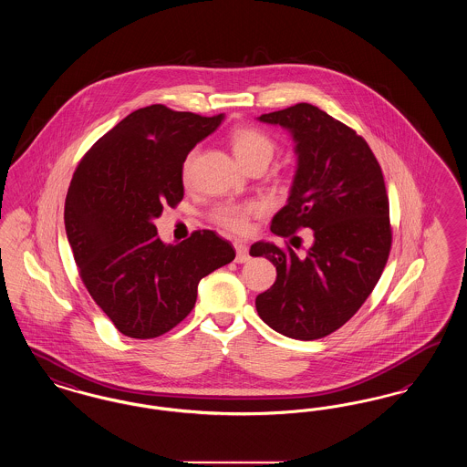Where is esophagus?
Segmentation results:
<instances>
[{
  "mask_svg": "<svg viewBox=\"0 0 467 467\" xmlns=\"http://www.w3.org/2000/svg\"><path fill=\"white\" fill-rule=\"evenodd\" d=\"M234 248H236V263L244 265V263H246V261L250 259V255H248V246H246V244H234Z\"/></svg>",
  "mask_w": 467,
  "mask_h": 467,
  "instance_id": "esophagus-1",
  "label": "esophagus"
}]
</instances>
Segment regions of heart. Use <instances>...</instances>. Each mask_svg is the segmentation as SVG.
<instances>
[{"instance_id":"1","label":"heart","mask_w":467,"mask_h":467,"mask_svg":"<svg viewBox=\"0 0 467 467\" xmlns=\"http://www.w3.org/2000/svg\"><path fill=\"white\" fill-rule=\"evenodd\" d=\"M231 149L234 157L240 161L242 166H250L254 162H269L275 154V141L269 134L252 128L244 126L236 128L231 136ZM196 150H191L183 162H182V180L185 183L192 178V164H194ZM266 212L265 204L250 201V202H223L213 208L212 221L233 234H244L250 229V223L257 217H261Z\"/></svg>"}]
</instances>
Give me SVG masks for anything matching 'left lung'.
Instances as JSON below:
<instances>
[{"label": "left lung", "mask_w": 467, "mask_h": 467, "mask_svg": "<svg viewBox=\"0 0 467 467\" xmlns=\"http://www.w3.org/2000/svg\"><path fill=\"white\" fill-rule=\"evenodd\" d=\"M259 120L285 128L297 156L289 200L273 217L271 233L297 248L296 231L311 229V244L305 255L289 244L250 246L252 257L276 267L275 284L255 297V308L276 333L318 339L356 315L387 265L392 231L383 173L362 136L310 103Z\"/></svg>", "instance_id": "1"}]
</instances>
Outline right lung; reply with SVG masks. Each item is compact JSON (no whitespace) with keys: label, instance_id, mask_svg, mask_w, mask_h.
I'll return each mask as SVG.
<instances>
[{"label":"right lung","instance_id":"add662e5","mask_svg":"<svg viewBox=\"0 0 467 467\" xmlns=\"http://www.w3.org/2000/svg\"><path fill=\"white\" fill-rule=\"evenodd\" d=\"M223 120V113L140 109L101 136L73 173L67 242L92 299L124 336L171 331L194 308L201 278L236 255L210 229L166 244L154 225L164 206L183 198V159Z\"/></svg>","mask_w":467,"mask_h":467}]
</instances>
